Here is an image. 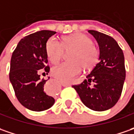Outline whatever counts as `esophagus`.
Listing matches in <instances>:
<instances>
[{"instance_id": "obj_1", "label": "esophagus", "mask_w": 134, "mask_h": 134, "mask_svg": "<svg viewBox=\"0 0 134 134\" xmlns=\"http://www.w3.org/2000/svg\"><path fill=\"white\" fill-rule=\"evenodd\" d=\"M62 85L64 86V87H67V86H70V85L69 83H66V82H61Z\"/></svg>"}]
</instances>
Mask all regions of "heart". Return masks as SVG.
I'll return each mask as SVG.
<instances>
[{"label": "heart", "mask_w": 134, "mask_h": 134, "mask_svg": "<svg viewBox=\"0 0 134 134\" xmlns=\"http://www.w3.org/2000/svg\"><path fill=\"white\" fill-rule=\"evenodd\" d=\"M67 51L70 53V62H64L54 67L52 74L64 82L72 81L82 70L94 66L99 59V50L93 44V41L87 35L78 33L66 37L63 44L55 38H51L46 44V52L49 60L54 64L59 62Z\"/></svg>", "instance_id": "1"}]
</instances>
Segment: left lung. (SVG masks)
<instances>
[{
	"label": "left lung",
	"instance_id": "8db88e82",
	"mask_svg": "<svg viewBox=\"0 0 134 134\" xmlns=\"http://www.w3.org/2000/svg\"><path fill=\"white\" fill-rule=\"evenodd\" d=\"M99 47V62L79 85H72L83 104L95 111L113 108L122 94L125 79L122 49L112 37L88 30Z\"/></svg>",
	"mask_w": 134,
	"mask_h": 134
}]
</instances>
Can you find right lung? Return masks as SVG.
Returning <instances> with one entry per match:
<instances>
[{"instance_id":"obj_1","label":"right lung","mask_w":134,"mask_h":134,"mask_svg":"<svg viewBox=\"0 0 134 134\" xmlns=\"http://www.w3.org/2000/svg\"><path fill=\"white\" fill-rule=\"evenodd\" d=\"M55 33L41 30L25 36L12 53L9 80L19 102L30 110L43 111L55 103L54 98L45 92L47 80L41 79L40 73L49 72V67L46 65L48 62L46 44Z\"/></svg>"}]
</instances>
